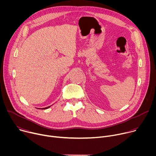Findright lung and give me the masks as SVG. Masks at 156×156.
<instances>
[{
  "mask_svg": "<svg viewBox=\"0 0 156 156\" xmlns=\"http://www.w3.org/2000/svg\"><path fill=\"white\" fill-rule=\"evenodd\" d=\"M51 107V105L48 106V107H44V108H38V109H42V110H44V109L49 108V107Z\"/></svg>",
  "mask_w": 156,
  "mask_h": 156,
  "instance_id": "add662e5",
  "label": "right lung"
}]
</instances>
